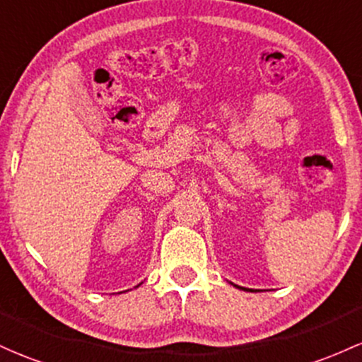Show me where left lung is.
I'll return each mask as SVG.
<instances>
[{
    "instance_id": "8db88e82",
    "label": "left lung",
    "mask_w": 362,
    "mask_h": 362,
    "mask_svg": "<svg viewBox=\"0 0 362 362\" xmlns=\"http://www.w3.org/2000/svg\"><path fill=\"white\" fill-rule=\"evenodd\" d=\"M237 288H242V291H249V292H257V291H252V288H244V287H239V285H235Z\"/></svg>"
}]
</instances>
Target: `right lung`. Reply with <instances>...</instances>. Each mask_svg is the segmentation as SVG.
I'll return each mask as SVG.
<instances>
[{
  "mask_svg": "<svg viewBox=\"0 0 362 362\" xmlns=\"http://www.w3.org/2000/svg\"><path fill=\"white\" fill-rule=\"evenodd\" d=\"M139 285H141V284H139ZM139 285H137V287H139Z\"/></svg>",
  "mask_w": 362,
  "mask_h": 362,
  "instance_id": "1",
  "label": "right lung"
}]
</instances>
